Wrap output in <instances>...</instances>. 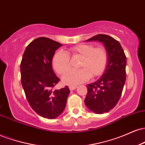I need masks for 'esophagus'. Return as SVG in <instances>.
Listing matches in <instances>:
<instances>
[{"mask_svg":"<svg viewBox=\"0 0 145 145\" xmlns=\"http://www.w3.org/2000/svg\"><path fill=\"white\" fill-rule=\"evenodd\" d=\"M76 88H77V86H69V90H70V91H73V90L76 89Z\"/></svg>","mask_w":145,"mask_h":145,"instance_id":"1","label":"esophagus"}]
</instances>
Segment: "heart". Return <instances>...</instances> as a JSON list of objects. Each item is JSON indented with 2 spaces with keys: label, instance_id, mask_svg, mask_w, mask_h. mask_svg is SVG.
Wrapping results in <instances>:
<instances>
[{
  "label": "heart",
  "instance_id": "obj_1",
  "mask_svg": "<svg viewBox=\"0 0 145 145\" xmlns=\"http://www.w3.org/2000/svg\"><path fill=\"white\" fill-rule=\"evenodd\" d=\"M80 58L78 62V69L71 71L62 78L64 84L76 85L103 74L108 61L106 49L103 46L95 47L93 44H81L73 46L65 52H56L52 59V64L56 72L63 75L71 67L70 59Z\"/></svg>",
  "mask_w": 145,
  "mask_h": 145
}]
</instances>
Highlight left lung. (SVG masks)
Instances as JSON below:
<instances>
[{
  "mask_svg": "<svg viewBox=\"0 0 145 145\" xmlns=\"http://www.w3.org/2000/svg\"><path fill=\"white\" fill-rule=\"evenodd\" d=\"M86 41H98L104 45L108 61L103 76L87 84L84 103L90 110L103 114L112 110L120 99L126 79V56L120 43L112 37L99 34Z\"/></svg>",
  "mask_w": 145,
  "mask_h": 145,
  "instance_id": "left-lung-1",
  "label": "left lung"
}]
</instances>
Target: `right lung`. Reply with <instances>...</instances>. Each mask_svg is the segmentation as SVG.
Wrapping results in <instances>:
<instances>
[{
  "label": "right lung",
  "mask_w": 145,
  "mask_h": 145,
  "mask_svg": "<svg viewBox=\"0 0 145 145\" xmlns=\"http://www.w3.org/2000/svg\"><path fill=\"white\" fill-rule=\"evenodd\" d=\"M61 46L49 38H37L28 45L20 63L21 82L28 102L35 112L48 119L63 112L70 92L67 86L52 89L60 79L53 71L52 59Z\"/></svg>",
  "instance_id": "obj_1"
}]
</instances>
